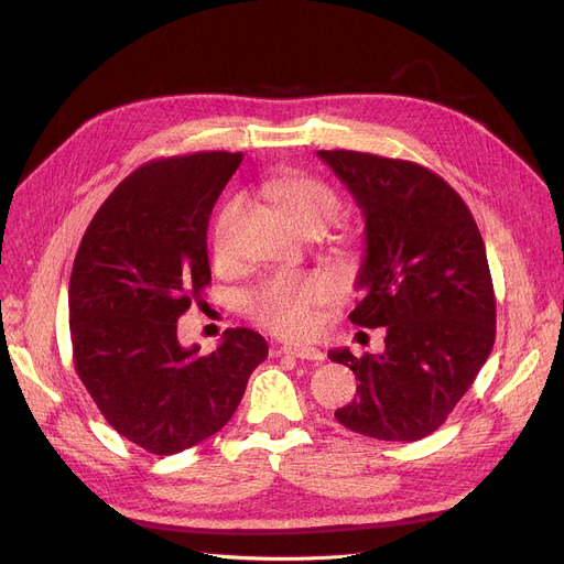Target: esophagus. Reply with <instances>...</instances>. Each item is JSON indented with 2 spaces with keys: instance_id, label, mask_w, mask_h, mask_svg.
<instances>
[{
  "instance_id": "obj_1",
  "label": "esophagus",
  "mask_w": 564,
  "mask_h": 564,
  "mask_svg": "<svg viewBox=\"0 0 564 564\" xmlns=\"http://www.w3.org/2000/svg\"><path fill=\"white\" fill-rule=\"evenodd\" d=\"M279 354H290L294 359H302V361H324V354L317 347H308V345H288L281 347Z\"/></svg>"
}]
</instances>
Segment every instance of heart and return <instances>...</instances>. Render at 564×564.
<instances>
[{"instance_id":"obj_1","label":"heart","mask_w":564,"mask_h":564,"mask_svg":"<svg viewBox=\"0 0 564 564\" xmlns=\"http://www.w3.org/2000/svg\"><path fill=\"white\" fill-rule=\"evenodd\" d=\"M262 194L300 230H324L340 213V198L317 177L279 173L262 183ZM240 215V200L224 205L213 230V251L219 262L230 253V226ZM336 283L327 274L279 276L262 283L247 297L249 315L281 338L300 340L315 332L317 311L332 300Z\"/></svg>"}]
</instances>
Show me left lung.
Returning <instances> with one entry per match:
<instances>
[{"instance_id": "left-lung-1", "label": "left lung", "mask_w": 564, "mask_h": 564, "mask_svg": "<svg viewBox=\"0 0 564 564\" xmlns=\"http://www.w3.org/2000/svg\"><path fill=\"white\" fill-rule=\"evenodd\" d=\"M366 217V258L349 313L387 327V349L329 351L357 379L336 411L351 432L419 441L438 430L476 381L496 338V297L482 235L464 198L434 171L357 151H317Z\"/></svg>"}]
</instances>
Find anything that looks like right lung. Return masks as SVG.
Wrapping results in <instances>:
<instances>
[{
	"mask_svg": "<svg viewBox=\"0 0 564 564\" xmlns=\"http://www.w3.org/2000/svg\"><path fill=\"white\" fill-rule=\"evenodd\" d=\"M242 158L203 151L145 162L107 196L75 256V370L105 421L153 455L217 434L270 351L245 327L210 354L177 343V317L213 281L207 221Z\"/></svg>",
	"mask_w": 564,
	"mask_h": 564,
	"instance_id": "1",
	"label": "right lung"
}]
</instances>
